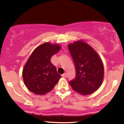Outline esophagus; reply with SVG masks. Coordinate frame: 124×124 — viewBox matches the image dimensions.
<instances>
[{
	"label": "esophagus",
	"instance_id": "1",
	"mask_svg": "<svg viewBox=\"0 0 124 124\" xmlns=\"http://www.w3.org/2000/svg\"><path fill=\"white\" fill-rule=\"evenodd\" d=\"M62 76L63 77V78H67V74H66V73H64V74H63L62 75Z\"/></svg>",
	"mask_w": 124,
	"mask_h": 124
}]
</instances>
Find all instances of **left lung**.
Segmentation results:
<instances>
[{
  "label": "left lung",
  "mask_w": 124,
  "mask_h": 124,
  "mask_svg": "<svg viewBox=\"0 0 124 124\" xmlns=\"http://www.w3.org/2000/svg\"><path fill=\"white\" fill-rule=\"evenodd\" d=\"M68 47L76 68L75 78L69 84L82 95L91 94L100 87L104 79L101 59L92 47L81 40L68 45Z\"/></svg>",
  "instance_id": "obj_1"
}]
</instances>
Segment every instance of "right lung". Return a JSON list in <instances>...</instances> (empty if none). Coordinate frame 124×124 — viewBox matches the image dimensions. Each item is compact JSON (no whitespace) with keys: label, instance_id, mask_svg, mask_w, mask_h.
Instances as JSON below:
<instances>
[{"label":"right lung","instance_id":"add662e5","mask_svg":"<svg viewBox=\"0 0 124 124\" xmlns=\"http://www.w3.org/2000/svg\"><path fill=\"white\" fill-rule=\"evenodd\" d=\"M61 50L57 44L44 43L34 50L23 70L26 87L36 94H45L53 90L61 76L50 60Z\"/></svg>","mask_w":124,"mask_h":124}]
</instances>
